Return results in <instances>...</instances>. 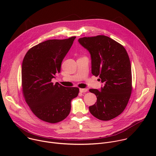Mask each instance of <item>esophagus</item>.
I'll use <instances>...</instances> for the list:
<instances>
[{"label": "esophagus", "instance_id": "1", "mask_svg": "<svg viewBox=\"0 0 156 156\" xmlns=\"http://www.w3.org/2000/svg\"><path fill=\"white\" fill-rule=\"evenodd\" d=\"M87 91V89L85 88V89H80V92L83 93H86Z\"/></svg>", "mask_w": 156, "mask_h": 156}]
</instances>
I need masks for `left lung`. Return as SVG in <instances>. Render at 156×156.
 Returning <instances> with one entry per match:
<instances>
[{
	"label": "left lung",
	"instance_id": "1",
	"mask_svg": "<svg viewBox=\"0 0 156 156\" xmlns=\"http://www.w3.org/2000/svg\"><path fill=\"white\" fill-rule=\"evenodd\" d=\"M79 43L90 52L91 73L99 76L104 86L91 89L96 102L89 107L91 114L104 121L119 115L125 108L132 90L131 63L126 51L121 44L109 37L99 35L84 37Z\"/></svg>",
	"mask_w": 156,
	"mask_h": 156
}]
</instances>
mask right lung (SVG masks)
<instances>
[{
    "label": "right lung",
    "instance_id": "obj_1",
    "mask_svg": "<svg viewBox=\"0 0 156 156\" xmlns=\"http://www.w3.org/2000/svg\"><path fill=\"white\" fill-rule=\"evenodd\" d=\"M75 38L41 42L31 48L23 58V96L34 114L44 122L55 123L64 120L70 114L72 100L78 96V87L52 83L55 74L60 72L62 62Z\"/></svg>",
    "mask_w": 156,
    "mask_h": 156
}]
</instances>
